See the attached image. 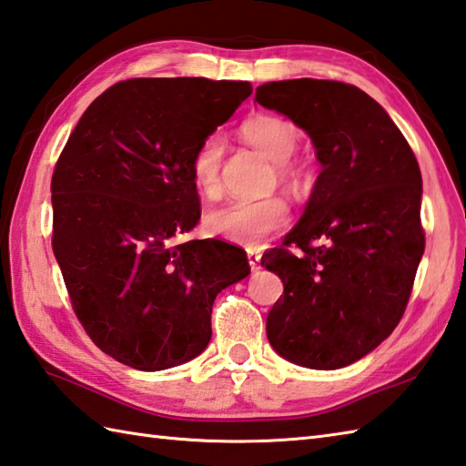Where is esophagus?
<instances>
[{
  "mask_svg": "<svg viewBox=\"0 0 466 466\" xmlns=\"http://www.w3.org/2000/svg\"><path fill=\"white\" fill-rule=\"evenodd\" d=\"M247 259H249V265H251V271H258L261 268V255L258 251H249L247 253Z\"/></svg>",
  "mask_w": 466,
  "mask_h": 466,
  "instance_id": "1",
  "label": "esophagus"
}]
</instances>
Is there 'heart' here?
Wrapping results in <instances>:
<instances>
[{"mask_svg":"<svg viewBox=\"0 0 466 466\" xmlns=\"http://www.w3.org/2000/svg\"><path fill=\"white\" fill-rule=\"evenodd\" d=\"M243 138L275 163L278 178L289 188L306 180L303 168L291 160L299 145V128L291 120L261 114L241 127ZM223 140L217 132L201 138L191 157V175L203 195H217L221 187ZM289 219V207L281 197L233 198L207 213L205 225L213 235L237 245L255 247Z\"/></svg>","mask_w":466,"mask_h":466,"instance_id":"b5f03b06","label":"heart"}]
</instances>
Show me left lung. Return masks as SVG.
Masks as SVG:
<instances>
[{"label": "left lung", "instance_id": "8db88e82", "mask_svg": "<svg viewBox=\"0 0 466 466\" xmlns=\"http://www.w3.org/2000/svg\"><path fill=\"white\" fill-rule=\"evenodd\" d=\"M255 100L306 130L321 163L301 221L261 258L283 281L269 344L293 364L344 368L392 334L410 299L424 253L419 160L352 84L268 82Z\"/></svg>", "mask_w": 466, "mask_h": 466}]
</instances>
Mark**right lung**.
<instances>
[{"label": "right lung", "mask_w": 466, "mask_h": 466, "mask_svg": "<svg viewBox=\"0 0 466 466\" xmlns=\"http://www.w3.org/2000/svg\"><path fill=\"white\" fill-rule=\"evenodd\" d=\"M251 92L233 80H122L82 114L56 163V261L82 328L122 364L155 372L201 354L217 293L251 271L231 243H173L201 219L195 147Z\"/></svg>", "instance_id": "1"}]
</instances>
